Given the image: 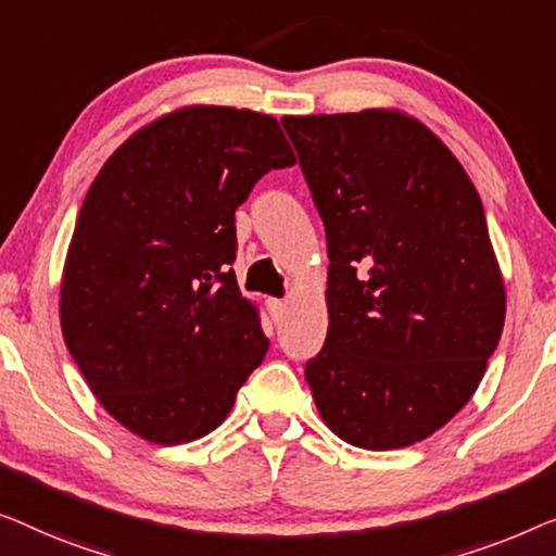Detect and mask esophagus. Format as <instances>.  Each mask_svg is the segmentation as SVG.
Returning a JSON list of instances; mask_svg holds the SVG:
<instances>
[{
    "instance_id": "esophagus-1",
    "label": "esophagus",
    "mask_w": 556,
    "mask_h": 556,
    "mask_svg": "<svg viewBox=\"0 0 556 556\" xmlns=\"http://www.w3.org/2000/svg\"><path fill=\"white\" fill-rule=\"evenodd\" d=\"M267 309H269V317H271V323H275V325H279L287 315V304L281 300H269Z\"/></svg>"
}]
</instances>
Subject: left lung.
Listing matches in <instances>:
<instances>
[{
  "mask_svg": "<svg viewBox=\"0 0 556 556\" xmlns=\"http://www.w3.org/2000/svg\"><path fill=\"white\" fill-rule=\"evenodd\" d=\"M327 233V340L304 367L327 428L393 451L479 388L506 292L479 193L424 123L370 108L287 115Z\"/></svg>",
  "mask_w": 556,
  "mask_h": 556,
  "instance_id": "left-lung-1",
  "label": "left lung"
}]
</instances>
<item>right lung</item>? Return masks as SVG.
Listing matches in <instances>:
<instances>
[{
	"label": "right lung",
	"mask_w": 556,
	"mask_h": 556,
	"mask_svg": "<svg viewBox=\"0 0 556 556\" xmlns=\"http://www.w3.org/2000/svg\"><path fill=\"white\" fill-rule=\"evenodd\" d=\"M294 163L271 115L189 105L132 132L100 168L67 249L60 325L130 433L161 445L211 433L267 355L231 269L233 211Z\"/></svg>",
	"instance_id": "add662e5"
}]
</instances>
